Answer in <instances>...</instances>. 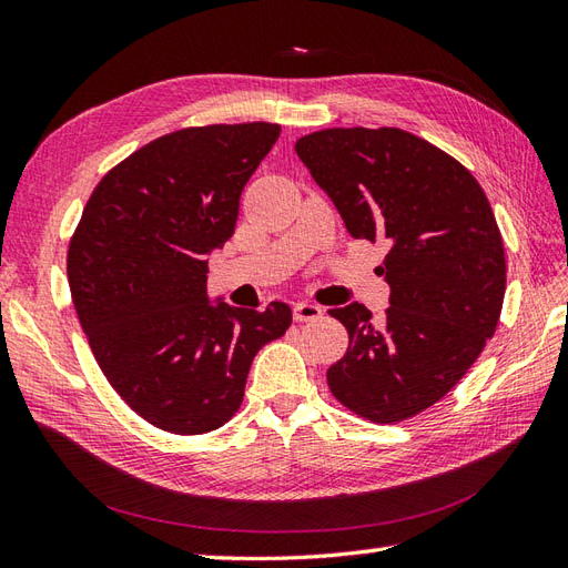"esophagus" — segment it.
I'll list each match as a JSON object with an SVG mask.
<instances>
[{
  "label": "esophagus",
  "mask_w": 568,
  "mask_h": 568,
  "mask_svg": "<svg viewBox=\"0 0 568 568\" xmlns=\"http://www.w3.org/2000/svg\"><path fill=\"white\" fill-rule=\"evenodd\" d=\"M324 310L316 307V304H310V302H297L293 307V316L295 322H316V318H322Z\"/></svg>",
  "instance_id": "1"
}]
</instances>
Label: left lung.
Segmentation results:
<instances>
[{
  "mask_svg": "<svg viewBox=\"0 0 568 568\" xmlns=\"http://www.w3.org/2000/svg\"><path fill=\"white\" fill-rule=\"evenodd\" d=\"M295 151L355 240H382L386 316L365 304L331 310L347 353L328 367L347 410L390 425L454 388L499 324L506 258L483 186L429 141L396 126L322 129Z\"/></svg>",
  "mask_w": 568,
  "mask_h": 568,
  "instance_id": "8db88e82",
  "label": "left lung"
}]
</instances>
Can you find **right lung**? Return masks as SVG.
I'll return each mask as SVG.
<instances>
[{
	"mask_svg": "<svg viewBox=\"0 0 568 568\" xmlns=\"http://www.w3.org/2000/svg\"><path fill=\"white\" fill-rule=\"evenodd\" d=\"M278 124H209L160 136L98 182L69 242L81 328L110 386L145 423L206 434L240 410L256 353L293 324L211 304L209 254L235 232L240 196Z\"/></svg>",
	"mask_w": 568,
	"mask_h": 568,
	"instance_id": "add662e5",
	"label": "right lung"
}]
</instances>
